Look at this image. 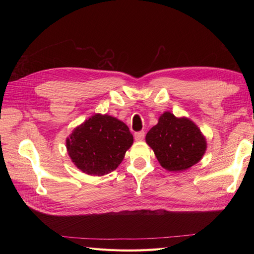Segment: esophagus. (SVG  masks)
<instances>
[{
  "mask_svg": "<svg viewBox=\"0 0 254 254\" xmlns=\"http://www.w3.org/2000/svg\"><path fill=\"white\" fill-rule=\"evenodd\" d=\"M145 136V132L144 131H137V132H134V139L136 141H142L144 139Z\"/></svg>",
  "mask_w": 254,
  "mask_h": 254,
  "instance_id": "34e87169",
  "label": "esophagus"
}]
</instances>
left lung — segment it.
<instances>
[{
    "mask_svg": "<svg viewBox=\"0 0 254 254\" xmlns=\"http://www.w3.org/2000/svg\"><path fill=\"white\" fill-rule=\"evenodd\" d=\"M146 142L155 151L161 166L171 172L188 170L205 152L203 135L193 122L178 119L171 112L161 115L159 123L146 134Z\"/></svg>",
    "mask_w": 254,
    "mask_h": 254,
    "instance_id": "left-lung-1",
    "label": "left lung"
}]
</instances>
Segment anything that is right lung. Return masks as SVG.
<instances>
[{"label": "right lung", "mask_w": 254, "mask_h": 254, "mask_svg": "<svg viewBox=\"0 0 254 254\" xmlns=\"http://www.w3.org/2000/svg\"><path fill=\"white\" fill-rule=\"evenodd\" d=\"M132 143L133 136L126 124L110 115L95 114L73 130L66 148L80 171L103 176L121 164Z\"/></svg>", "instance_id": "1"}]
</instances>
